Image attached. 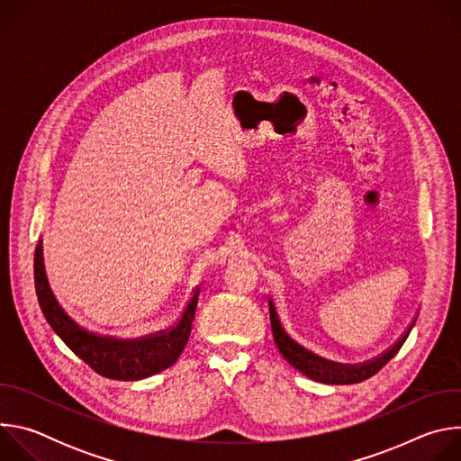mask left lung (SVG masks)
Returning a JSON list of instances; mask_svg holds the SVG:
<instances>
[{"instance_id":"8db88e82","label":"left lung","mask_w":461,"mask_h":461,"mask_svg":"<svg viewBox=\"0 0 461 461\" xmlns=\"http://www.w3.org/2000/svg\"><path fill=\"white\" fill-rule=\"evenodd\" d=\"M270 321H272V332H274L276 345H277L279 352L283 354V357L294 368L303 372L306 377L315 379L319 383H326V384H354V383H361V381L372 377L400 352V348L407 341L412 326H414V322H412L407 328V332L400 338V341L392 348H388L386 352H383L381 356H377L366 363H361V365H341V363H334V361H328L324 357H319L317 354L310 352L308 348L301 347L295 339H292L290 334L285 330V326L281 324L277 308L272 299H270Z\"/></svg>"}]
</instances>
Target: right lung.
Returning a JSON list of instances; mask_svg holds the SVG:
<instances>
[{"label": "right lung", "instance_id": "add662e5", "mask_svg": "<svg viewBox=\"0 0 461 461\" xmlns=\"http://www.w3.org/2000/svg\"><path fill=\"white\" fill-rule=\"evenodd\" d=\"M34 283L41 312L59 339L96 374L118 381L149 377L166 370L180 357L191 334V322L201 294V288L194 290L178 321L166 330L142 338L118 339L93 334L65 313L47 281L41 240L34 253Z\"/></svg>", "mask_w": 461, "mask_h": 461}]
</instances>
